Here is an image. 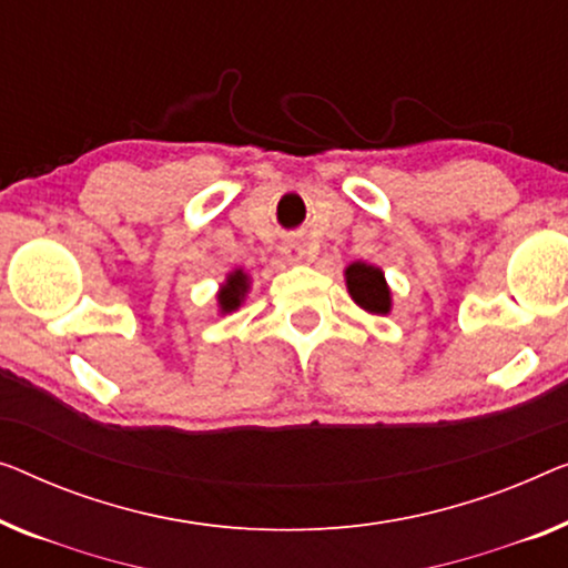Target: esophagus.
<instances>
[{"label":"esophagus","instance_id":"obj_1","mask_svg":"<svg viewBox=\"0 0 568 568\" xmlns=\"http://www.w3.org/2000/svg\"><path fill=\"white\" fill-rule=\"evenodd\" d=\"M282 251H284V256H286V258L294 261V264H300V261H302L304 256H307V248H304V245H302V243H297V241H290V243L284 245Z\"/></svg>","mask_w":568,"mask_h":568}]
</instances>
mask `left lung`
Returning <instances> with one entry per match:
<instances>
[{
  "mask_svg": "<svg viewBox=\"0 0 568 568\" xmlns=\"http://www.w3.org/2000/svg\"><path fill=\"white\" fill-rule=\"evenodd\" d=\"M345 290L351 300L361 310L372 312V315H389L392 312V290L386 284V276L379 266L366 264V261H353L343 271Z\"/></svg>",
  "mask_w": 568,
  "mask_h": 568,
  "instance_id": "1",
  "label": "left lung"
}]
</instances>
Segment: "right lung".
Here are the masks:
<instances>
[{
    "instance_id": "right-lung-1",
    "label": "right lung",
    "mask_w": 568,
    "mask_h": 568,
    "mask_svg": "<svg viewBox=\"0 0 568 568\" xmlns=\"http://www.w3.org/2000/svg\"><path fill=\"white\" fill-rule=\"evenodd\" d=\"M248 290H251V276L245 274L243 268H235L230 271L225 276V282L220 284L217 290V312L220 315H230V312H235L241 304L248 297Z\"/></svg>"
}]
</instances>
